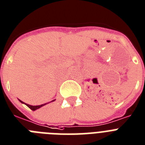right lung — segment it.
Masks as SVG:
<instances>
[{
  "instance_id": "add662e5",
  "label": "right lung",
  "mask_w": 145,
  "mask_h": 145,
  "mask_svg": "<svg viewBox=\"0 0 145 145\" xmlns=\"http://www.w3.org/2000/svg\"><path fill=\"white\" fill-rule=\"evenodd\" d=\"M19 100V99H18ZM56 100H54V101H50V102H54V101H55ZM19 101L20 103H23V104H25L27 106H28V108H31V109L32 110V111H35V110L37 109H39V108H41V107H42V106H45L46 104H48V103H44V104H42V105H39V106H31V105H29V104H27V103H25L24 102H23L22 101H20V100H19Z\"/></svg>"
}]
</instances>
